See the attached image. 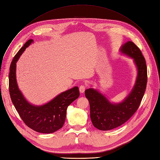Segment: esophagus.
Listing matches in <instances>:
<instances>
[{
    "label": "esophagus",
    "mask_w": 160,
    "mask_h": 160,
    "mask_svg": "<svg viewBox=\"0 0 160 160\" xmlns=\"http://www.w3.org/2000/svg\"><path fill=\"white\" fill-rule=\"evenodd\" d=\"M86 89H87V86L84 85V84L81 85L80 87H79V92H80V93H83L85 91Z\"/></svg>",
    "instance_id": "1"
}]
</instances>
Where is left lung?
I'll list each match as a JSON object with an SVG mask.
<instances>
[{
    "instance_id": "8db88e82",
    "label": "left lung",
    "mask_w": 160,
    "mask_h": 160,
    "mask_svg": "<svg viewBox=\"0 0 160 160\" xmlns=\"http://www.w3.org/2000/svg\"><path fill=\"white\" fill-rule=\"evenodd\" d=\"M120 51L134 59L138 70L136 82L129 95L122 102L113 104L96 90L89 88L85 91L90 103L92 124L102 131L113 129L127 122L137 112L146 88L147 65L140 48L129 41L121 47Z\"/></svg>"
}]
</instances>
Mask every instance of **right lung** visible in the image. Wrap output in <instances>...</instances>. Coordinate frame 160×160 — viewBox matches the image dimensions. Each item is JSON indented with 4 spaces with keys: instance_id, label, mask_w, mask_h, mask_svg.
<instances>
[{
    "instance_id": "right-lung-1",
    "label": "right lung",
    "mask_w": 160,
    "mask_h": 160,
    "mask_svg": "<svg viewBox=\"0 0 160 160\" xmlns=\"http://www.w3.org/2000/svg\"><path fill=\"white\" fill-rule=\"evenodd\" d=\"M32 42L31 39L26 42L12 61L9 74V91L12 102L26 126L36 132L52 133L63 127L68 106L79 96V88L75 87L62 92L42 106H34L28 102L18 87L16 63Z\"/></svg>"
}]
</instances>
